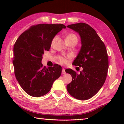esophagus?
Instances as JSON below:
<instances>
[{
  "label": "esophagus",
  "mask_w": 124,
  "mask_h": 124,
  "mask_svg": "<svg viewBox=\"0 0 124 124\" xmlns=\"http://www.w3.org/2000/svg\"><path fill=\"white\" fill-rule=\"evenodd\" d=\"M65 69H63V68L62 69V74H65Z\"/></svg>",
  "instance_id": "esophagus-1"
}]
</instances>
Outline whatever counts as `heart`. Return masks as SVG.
Masks as SVG:
<instances>
[{"mask_svg": "<svg viewBox=\"0 0 124 124\" xmlns=\"http://www.w3.org/2000/svg\"><path fill=\"white\" fill-rule=\"evenodd\" d=\"M56 39V37H54V39H53L52 42V44L54 43V42L55 41V39ZM76 40L77 41V36L75 35V34L70 33L69 35H68L67 36L66 39H65V40H66V41H67L68 40ZM60 62L62 64H65L67 63V60L65 58H64L63 57H60Z\"/></svg>", "mask_w": 124, "mask_h": 124, "instance_id": "obj_1", "label": "heart"}]
</instances>
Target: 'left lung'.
<instances>
[{"instance_id": "1", "label": "left lung", "mask_w": 124, "mask_h": 124, "mask_svg": "<svg viewBox=\"0 0 124 124\" xmlns=\"http://www.w3.org/2000/svg\"><path fill=\"white\" fill-rule=\"evenodd\" d=\"M67 27L80 35L81 47L72 64L82 67L83 70L77 74L71 69L65 70L72 78L67 89L75 99L86 100L94 96L106 81L109 68L107 49L95 30L86 23H76Z\"/></svg>"}]
</instances>
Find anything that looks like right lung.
<instances>
[{
    "mask_svg": "<svg viewBox=\"0 0 124 124\" xmlns=\"http://www.w3.org/2000/svg\"><path fill=\"white\" fill-rule=\"evenodd\" d=\"M65 28L62 24L32 25L16 41L13 48L14 73L21 87L29 95L40 97L46 94L61 75L60 65L47 68L41 60L44 52L49 50L55 36Z\"/></svg>",
    "mask_w": 124,
    "mask_h": 124,
    "instance_id": "1",
    "label": "right lung"
}]
</instances>
